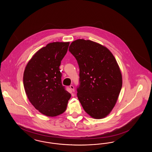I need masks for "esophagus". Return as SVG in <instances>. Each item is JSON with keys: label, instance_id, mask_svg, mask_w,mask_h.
<instances>
[{"label": "esophagus", "instance_id": "obj_1", "mask_svg": "<svg viewBox=\"0 0 152 152\" xmlns=\"http://www.w3.org/2000/svg\"><path fill=\"white\" fill-rule=\"evenodd\" d=\"M69 87H70L72 91V92H74V91H75V88L73 87V86H72V85H71V86H69Z\"/></svg>", "mask_w": 152, "mask_h": 152}]
</instances>
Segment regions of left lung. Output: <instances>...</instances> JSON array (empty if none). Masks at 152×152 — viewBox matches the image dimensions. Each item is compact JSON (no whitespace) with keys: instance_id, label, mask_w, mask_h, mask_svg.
I'll use <instances>...</instances> for the list:
<instances>
[{"instance_id":"obj_1","label":"left lung","mask_w":152,"mask_h":152,"mask_svg":"<svg viewBox=\"0 0 152 152\" xmlns=\"http://www.w3.org/2000/svg\"><path fill=\"white\" fill-rule=\"evenodd\" d=\"M69 51L79 66L77 97L87 113L96 119L108 116L122 88V75L107 48L89 40L77 39Z\"/></svg>"}]
</instances>
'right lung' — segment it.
I'll list each match as a JSON object with an SVG mask.
<instances>
[{"label": "right lung", "mask_w": 152, "mask_h": 152, "mask_svg": "<svg viewBox=\"0 0 152 152\" xmlns=\"http://www.w3.org/2000/svg\"><path fill=\"white\" fill-rule=\"evenodd\" d=\"M69 42H53L39 50L26 65L23 84L32 105L44 115L64 112L71 94L62 85L59 66Z\"/></svg>", "instance_id": "1"}]
</instances>
